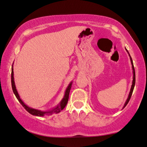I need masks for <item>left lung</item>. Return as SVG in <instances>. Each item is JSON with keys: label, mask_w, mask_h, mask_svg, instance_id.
<instances>
[{"label": "left lung", "mask_w": 147, "mask_h": 147, "mask_svg": "<svg viewBox=\"0 0 147 147\" xmlns=\"http://www.w3.org/2000/svg\"><path fill=\"white\" fill-rule=\"evenodd\" d=\"M128 52V51H127ZM130 56V55H129ZM130 59H131V64H132V68H133V84H132V86H131V90H130V92H129V97L127 98V101L125 102V104L124 105V107L125 108L127 106V104H128V102H129L130 100V98L131 97V96H132V94H133V89H134V87H135V69H134V66H133V60L132 59H131V56H130Z\"/></svg>", "instance_id": "left-lung-1"}]
</instances>
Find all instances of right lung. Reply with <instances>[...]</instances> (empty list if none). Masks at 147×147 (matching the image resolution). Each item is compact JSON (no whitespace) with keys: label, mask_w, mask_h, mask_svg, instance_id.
<instances>
[{"label":"right lung","mask_w":147,"mask_h":147,"mask_svg":"<svg viewBox=\"0 0 147 147\" xmlns=\"http://www.w3.org/2000/svg\"><path fill=\"white\" fill-rule=\"evenodd\" d=\"M14 72H13V68L12 67V73H11V83H12V90L13 92L16 96V98L18 100L19 102L22 105V106L26 110H27L28 112H29L30 114L34 115H36V116H44V115H51L53 113H59L61 110H63V109L65 108V107L66 106V105L68 102V100H69V92H70V90L71 88V85H72V82L70 83V84L69 85V86L67 87V88L65 91V94L64 98H63V100H61V102H60L59 105L58 106H57L55 108L53 109L52 110L49 111H41L40 110H38V109H32L31 108H29V107L26 106V105L22 101L20 98V96L18 94V92L16 89V86H15L14 84Z\"/></svg>","instance_id":"obj_1"}]
</instances>
